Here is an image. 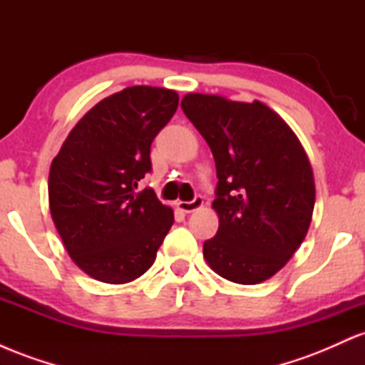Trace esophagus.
<instances>
[{"label": "esophagus", "instance_id": "1", "mask_svg": "<svg viewBox=\"0 0 365 365\" xmlns=\"http://www.w3.org/2000/svg\"><path fill=\"white\" fill-rule=\"evenodd\" d=\"M202 204H204L202 197L195 195L192 200H180L177 206H178V209H180V211H182V212H194V211H197V209H199V207H202Z\"/></svg>", "mask_w": 365, "mask_h": 365}]
</instances>
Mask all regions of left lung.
I'll return each mask as SVG.
<instances>
[{
	"label": "left lung",
	"mask_w": 365,
	"mask_h": 365,
	"mask_svg": "<svg viewBox=\"0 0 365 365\" xmlns=\"http://www.w3.org/2000/svg\"><path fill=\"white\" fill-rule=\"evenodd\" d=\"M182 110L211 148L220 216L204 242L211 269L240 284L278 273L307 235L316 187L307 154L266 104L187 94Z\"/></svg>",
	"instance_id": "left-lung-1"
}]
</instances>
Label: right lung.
I'll list each match as a JSON object with an SVG mask.
<instances>
[{"mask_svg": "<svg viewBox=\"0 0 365 365\" xmlns=\"http://www.w3.org/2000/svg\"><path fill=\"white\" fill-rule=\"evenodd\" d=\"M178 108V94L133 86L103 99L75 125L49 170V209L70 257L103 283L133 282L153 266L173 209L153 188L150 144Z\"/></svg>", "mask_w": 365, "mask_h": 365, "instance_id": "1", "label": "right lung"}]
</instances>
